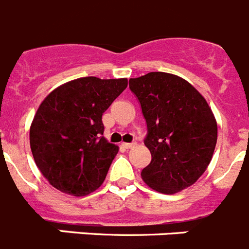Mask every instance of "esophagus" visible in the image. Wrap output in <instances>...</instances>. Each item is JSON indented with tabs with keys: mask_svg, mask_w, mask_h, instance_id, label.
Segmentation results:
<instances>
[{
	"mask_svg": "<svg viewBox=\"0 0 249 249\" xmlns=\"http://www.w3.org/2000/svg\"><path fill=\"white\" fill-rule=\"evenodd\" d=\"M136 142H132V143H122V146L124 147V148L129 149V148H133V147H136Z\"/></svg>",
	"mask_w": 249,
	"mask_h": 249,
	"instance_id": "34e87169",
	"label": "esophagus"
}]
</instances>
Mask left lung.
Returning <instances> with one entry per match:
<instances>
[{"label":"left lung","instance_id":"obj_1","mask_svg":"<svg viewBox=\"0 0 249 249\" xmlns=\"http://www.w3.org/2000/svg\"><path fill=\"white\" fill-rule=\"evenodd\" d=\"M147 123L151 163L141 176L152 190L173 195L192 186L210 164L217 122L204 97L181 77L149 72L129 78Z\"/></svg>","mask_w":249,"mask_h":249}]
</instances>
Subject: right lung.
Masks as SVG:
<instances>
[{"label": "right lung", "mask_w": 249, "mask_h": 249, "mask_svg": "<svg viewBox=\"0 0 249 249\" xmlns=\"http://www.w3.org/2000/svg\"><path fill=\"white\" fill-rule=\"evenodd\" d=\"M127 83V78L81 77L57 87L39 105L31 123L30 144L51 186L82 197L103 183L118 146L102 136V114Z\"/></svg>", "instance_id": "obj_1"}]
</instances>
